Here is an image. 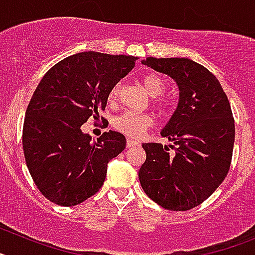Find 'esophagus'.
Listing matches in <instances>:
<instances>
[{
  "label": "esophagus",
  "instance_id": "1",
  "mask_svg": "<svg viewBox=\"0 0 255 255\" xmlns=\"http://www.w3.org/2000/svg\"><path fill=\"white\" fill-rule=\"evenodd\" d=\"M138 141L134 140V139H128L126 140V147L128 148H131V147H135V145H138Z\"/></svg>",
  "mask_w": 255,
  "mask_h": 255
}]
</instances>
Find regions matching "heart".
Returning <instances> with one entry per match:
<instances>
[{
	"label": "heart",
	"instance_id": "b5f03b06",
	"mask_svg": "<svg viewBox=\"0 0 255 255\" xmlns=\"http://www.w3.org/2000/svg\"><path fill=\"white\" fill-rule=\"evenodd\" d=\"M143 87L150 97H158L166 91V82L161 76L149 74L143 78ZM119 92H120V85H114L108 93V100L115 102L119 97ZM152 125L153 117L150 115L135 114L129 111L124 112L115 120V128L130 138H139Z\"/></svg>",
	"mask_w": 255,
	"mask_h": 255
}]
</instances>
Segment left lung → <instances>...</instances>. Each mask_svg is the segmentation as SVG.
Segmentation results:
<instances>
[{"label": "left lung", "mask_w": 255, "mask_h": 255, "mask_svg": "<svg viewBox=\"0 0 255 255\" xmlns=\"http://www.w3.org/2000/svg\"><path fill=\"white\" fill-rule=\"evenodd\" d=\"M141 64L175 80L179 103L161 131L171 144H141L147 158L139 181L158 206L188 211L203 203L229 172L235 140L231 107L216 76L190 58L148 57Z\"/></svg>", "instance_id": "8db88e82"}]
</instances>
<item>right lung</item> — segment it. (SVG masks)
<instances>
[{"label": "right lung", "mask_w": 255, "mask_h": 255, "mask_svg": "<svg viewBox=\"0 0 255 255\" xmlns=\"http://www.w3.org/2000/svg\"><path fill=\"white\" fill-rule=\"evenodd\" d=\"M138 57L80 52L47 71L26 108L22 148L35 185L55 204L71 207L103 185L108 162L126 147L121 132L92 141L82 130L107 105L111 88L132 70Z\"/></svg>", "instance_id": "right-lung-1"}]
</instances>
